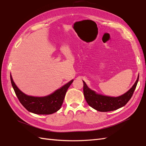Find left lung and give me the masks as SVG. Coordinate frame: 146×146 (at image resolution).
<instances>
[{
	"mask_svg": "<svg viewBox=\"0 0 146 146\" xmlns=\"http://www.w3.org/2000/svg\"><path fill=\"white\" fill-rule=\"evenodd\" d=\"M138 80L139 75L132 87L123 94L117 97L102 95L101 94L98 93L94 90L90 89L86 85L85 82L83 81L84 94L85 100L90 107L98 111L109 112L115 111V110L123 107L131 99Z\"/></svg>",
	"mask_w": 146,
	"mask_h": 146,
	"instance_id": "left-lung-1",
	"label": "left lung"
}]
</instances>
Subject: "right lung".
<instances>
[{
    "mask_svg": "<svg viewBox=\"0 0 146 146\" xmlns=\"http://www.w3.org/2000/svg\"><path fill=\"white\" fill-rule=\"evenodd\" d=\"M11 85L21 104L30 112L39 115H48L57 112L61 108L66 93L74 80L45 96H29L21 92L16 85L10 74Z\"/></svg>",
    "mask_w": 146,
    "mask_h": 146,
    "instance_id": "1",
    "label": "right lung"
}]
</instances>
